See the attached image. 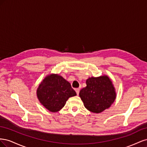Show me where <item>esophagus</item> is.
Segmentation results:
<instances>
[{
  "mask_svg": "<svg viewBox=\"0 0 147 147\" xmlns=\"http://www.w3.org/2000/svg\"><path fill=\"white\" fill-rule=\"evenodd\" d=\"M75 91H76V92H77V95H78L79 92H80V89H79V88H76V89H75Z\"/></svg>",
  "mask_w": 147,
  "mask_h": 147,
  "instance_id": "obj_1",
  "label": "esophagus"
}]
</instances>
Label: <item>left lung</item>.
Wrapping results in <instances>:
<instances>
[{"mask_svg":"<svg viewBox=\"0 0 147 147\" xmlns=\"http://www.w3.org/2000/svg\"><path fill=\"white\" fill-rule=\"evenodd\" d=\"M86 83V86L80 90L79 96L88 110L99 113L113 103L116 99V92L108 76L89 78Z\"/></svg>","mask_w":147,"mask_h":147,"instance_id":"8db88e82","label":"left lung"}]
</instances>
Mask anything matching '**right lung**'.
<instances>
[{
    "label": "right lung",
    "instance_id": "add662e5",
    "mask_svg": "<svg viewBox=\"0 0 147 147\" xmlns=\"http://www.w3.org/2000/svg\"><path fill=\"white\" fill-rule=\"evenodd\" d=\"M77 95L69 82L57 74L47 76L37 90L38 99L51 112H57L65 105L70 97Z\"/></svg>",
    "mask_w": 147,
    "mask_h": 147
}]
</instances>
